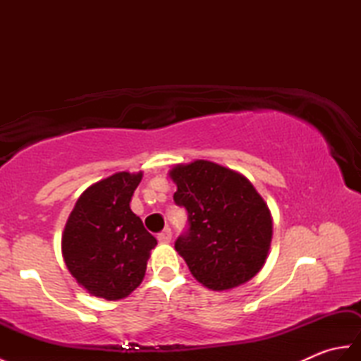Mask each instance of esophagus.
I'll return each mask as SVG.
<instances>
[{"label":"esophagus","mask_w":361,"mask_h":361,"mask_svg":"<svg viewBox=\"0 0 361 361\" xmlns=\"http://www.w3.org/2000/svg\"><path fill=\"white\" fill-rule=\"evenodd\" d=\"M172 240V231H171V228H166L164 231H161L159 234H158V242L159 243H169Z\"/></svg>","instance_id":"34e87169"}]
</instances>
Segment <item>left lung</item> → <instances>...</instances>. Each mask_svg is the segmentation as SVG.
<instances>
[{"label": "left lung", "instance_id": "8db88e82", "mask_svg": "<svg viewBox=\"0 0 361 361\" xmlns=\"http://www.w3.org/2000/svg\"><path fill=\"white\" fill-rule=\"evenodd\" d=\"M173 200L188 211L189 229L175 242L206 288L239 287L264 267L273 235L265 200L247 176L206 159L175 164Z\"/></svg>", "mask_w": 361, "mask_h": 361}]
</instances>
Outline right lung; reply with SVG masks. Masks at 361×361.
I'll use <instances>...</instances> for the list:
<instances>
[{"mask_svg":"<svg viewBox=\"0 0 361 361\" xmlns=\"http://www.w3.org/2000/svg\"><path fill=\"white\" fill-rule=\"evenodd\" d=\"M142 172H118L83 190L63 229L68 270L90 295L118 301L144 279L157 239L130 209Z\"/></svg>","mask_w":361,"mask_h":361,"instance_id":"add662e5","label":"right lung"}]
</instances>
